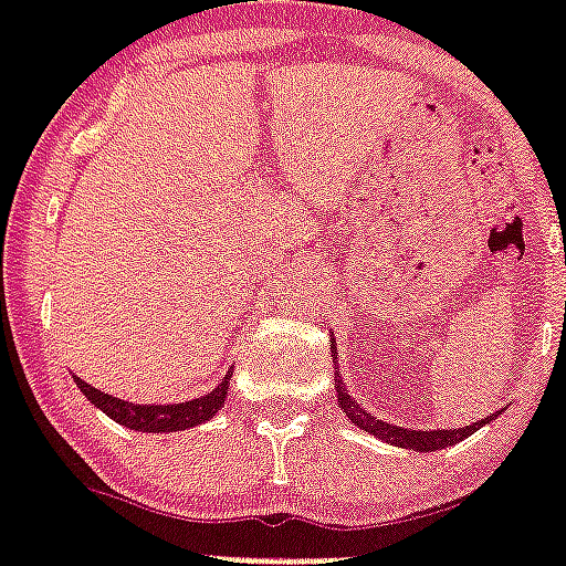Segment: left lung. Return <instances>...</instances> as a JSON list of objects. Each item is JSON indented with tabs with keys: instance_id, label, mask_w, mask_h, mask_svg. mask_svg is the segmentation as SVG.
I'll use <instances>...</instances> for the list:
<instances>
[{
	"instance_id": "left-lung-1",
	"label": "left lung",
	"mask_w": 566,
	"mask_h": 566,
	"mask_svg": "<svg viewBox=\"0 0 566 566\" xmlns=\"http://www.w3.org/2000/svg\"><path fill=\"white\" fill-rule=\"evenodd\" d=\"M334 363H337V343H334ZM334 389H337V403L343 416L352 421L355 427L366 430L369 436L380 439V442L395 444V448H410V450H421V453H433V450L442 448H453L457 442L468 439L471 433H476L480 427H485L489 421L500 416L503 410H497L494 416L480 418L476 424L459 427V430H410V427H398V424H387V421H380L371 412H366L360 403L348 395V389L343 387V378H339V371H334Z\"/></svg>"
}]
</instances>
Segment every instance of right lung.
<instances>
[{"label": "right lung", "instance_id": "obj_1", "mask_svg": "<svg viewBox=\"0 0 566 566\" xmlns=\"http://www.w3.org/2000/svg\"><path fill=\"white\" fill-rule=\"evenodd\" d=\"M229 380H232V371H227V378L220 380L211 392L182 403H133L122 401L116 395L101 392V389L90 387L86 380H81L75 375L77 389L86 395V401L95 403L104 416H109L122 427H127V430H139V433H177V430H188V427L203 424V421L218 416V410L223 407V401H227Z\"/></svg>", "mask_w": 566, "mask_h": 566}]
</instances>
